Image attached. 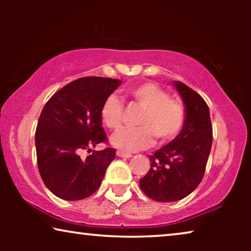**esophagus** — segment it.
Returning <instances> with one entry per match:
<instances>
[{"mask_svg": "<svg viewBox=\"0 0 251 251\" xmlns=\"http://www.w3.org/2000/svg\"><path fill=\"white\" fill-rule=\"evenodd\" d=\"M116 155L120 156V157H131V153H126V152H123V151H118L116 152Z\"/></svg>", "mask_w": 251, "mask_h": 251, "instance_id": "esophagus-1", "label": "esophagus"}]
</instances>
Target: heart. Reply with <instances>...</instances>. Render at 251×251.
Here are the masks:
<instances>
[{
	"label": "heart",
	"mask_w": 251,
	"mask_h": 251,
	"mask_svg": "<svg viewBox=\"0 0 251 251\" xmlns=\"http://www.w3.org/2000/svg\"><path fill=\"white\" fill-rule=\"evenodd\" d=\"M130 105L142 108L137 118V128L122 129L112 136L111 142L126 152H136L157 143L170 142L179 135L186 122V109L178 99L170 98L163 89L145 82L126 90ZM125 106L118 96L109 95L102 101L100 118L112 130L119 129L125 119Z\"/></svg>",
	"instance_id": "heart-1"
}]
</instances>
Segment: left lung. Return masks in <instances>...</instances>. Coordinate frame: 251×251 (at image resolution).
Instances as JSON below:
<instances>
[{"label": "left lung", "mask_w": 251, "mask_h": 251, "mask_svg": "<svg viewBox=\"0 0 251 251\" xmlns=\"http://www.w3.org/2000/svg\"><path fill=\"white\" fill-rule=\"evenodd\" d=\"M174 85L183 98L186 122L173 142L150 155L149 173L139 180L144 193L157 202L181 200L199 186L212 144L207 102L186 84L176 81Z\"/></svg>", "instance_id": "obj_1"}]
</instances>
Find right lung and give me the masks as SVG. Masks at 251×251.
Here are the masks:
<instances>
[{
	"instance_id": "add662e5",
	"label": "right lung",
	"mask_w": 251,
	"mask_h": 251,
	"mask_svg": "<svg viewBox=\"0 0 251 251\" xmlns=\"http://www.w3.org/2000/svg\"><path fill=\"white\" fill-rule=\"evenodd\" d=\"M120 80L88 76L77 78L57 91L41 112L35 132L37 168L46 186L63 200H82L100 186L115 149L92 151L108 144L101 126L100 108Z\"/></svg>"
}]
</instances>
